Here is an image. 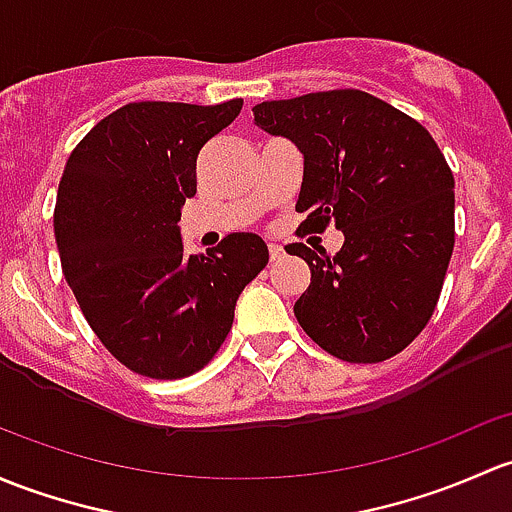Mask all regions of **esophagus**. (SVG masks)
Here are the masks:
<instances>
[{
  "instance_id": "34e87169",
  "label": "esophagus",
  "mask_w": 512,
  "mask_h": 512,
  "mask_svg": "<svg viewBox=\"0 0 512 512\" xmlns=\"http://www.w3.org/2000/svg\"><path fill=\"white\" fill-rule=\"evenodd\" d=\"M270 260L274 262V260H282V255H284V247L282 245H277V242H270Z\"/></svg>"
}]
</instances>
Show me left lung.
Returning <instances> with one entry per match:
<instances>
[{"label":"left lung","instance_id":"obj_1","mask_svg":"<svg viewBox=\"0 0 512 512\" xmlns=\"http://www.w3.org/2000/svg\"><path fill=\"white\" fill-rule=\"evenodd\" d=\"M255 125L304 157L301 230L343 233L336 255L287 245L311 284L294 316L324 351L380 363L419 336L454 250V174L417 120L363 90H326L252 107Z\"/></svg>","mask_w":512,"mask_h":512}]
</instances>
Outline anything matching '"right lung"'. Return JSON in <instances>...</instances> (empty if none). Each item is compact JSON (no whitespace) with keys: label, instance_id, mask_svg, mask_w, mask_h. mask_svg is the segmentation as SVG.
I'll return each instance as SVG.
<instances>
[{"label":"right lung","instance_id":"add662e5","mask_svg":"<svg viewBox=\"0 0 512 512\" xmlns=\"http://www.w3.org/2000/svg\"><path fill=\"white\" fill-rule=\"evenodd\" d=\"M240 110L242 100L129 102L85 134L63 169L53 233L66 282L102 346L147 378L201 370L270 260L255 233L228 235L206 255H186L181 240L198 152Z\"/></svg>","mask_w":512,"mask_h":512}]
</instances>
